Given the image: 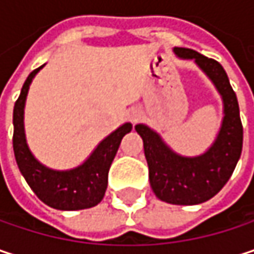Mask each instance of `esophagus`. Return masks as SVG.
<instances>
[{"label": "esophagus", "mask_w": 254, "mask_h": 254, "mask_svg": "<svg viewBox=\"0 0 254 254\" xmlns=\"http://www.w3.org/2000/svg\"><path fill=\"white\" fill-rule=\"evenodd\" d=\"M141 112L139 110H136V109H132L130 112H129V121L132 122V124H136L139 119H141Z\"/></svg>", "instance_id": "1"}]
</instances>
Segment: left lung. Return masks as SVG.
Returning a JSON list of instances; mask_svg holds the SVG:
<instances>
[{
  "instance_id": "1",
  "label": "left lung",
  "mask_w": 254,
  "mask_h": 254,
  "mask_svg": "<svg viewBox=\"0 0 254 254\" xmlns=\"http://www.w3.org/2000/svg\"><path fill=\"white\" fill-rule=\"evenodd\" d=\"M179 59L194 60L213 82L224 103V119L210 148L195 157L175 153L162 136L147 125L135 130L144 142L148 178L154 194L166 203L192 206L210 200L228 182L243 148V125L237 95L224 67L213 59L190 48H174Z\"/></svg>"
}]
</instances>
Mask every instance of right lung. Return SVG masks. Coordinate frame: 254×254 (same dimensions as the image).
I'll use <instances>...</instances> for the list:
<instances>
[{"label": "right lung", "instance_id": "add662e5", "mask_svg": "<svg viewBox=\"0 0 254 254\" xmlns=\"http://www.w3.org/2000/svg\"><path fill=\"white\" fill-rule=\"evenodd\" d=\"M44 66L35 69L23 83L22 92L13 110V148L17 166L26 182L41 201L59 210H82L97 206L107 190V178L112 162L122 138L130 132L132 125L124 124L106 136L91 156L77 168L54 171L39 163L30 153L25 136V103L32 79Z\"/></svg>", "mask_w": 254, "mask_h": 254}]
</instances>
